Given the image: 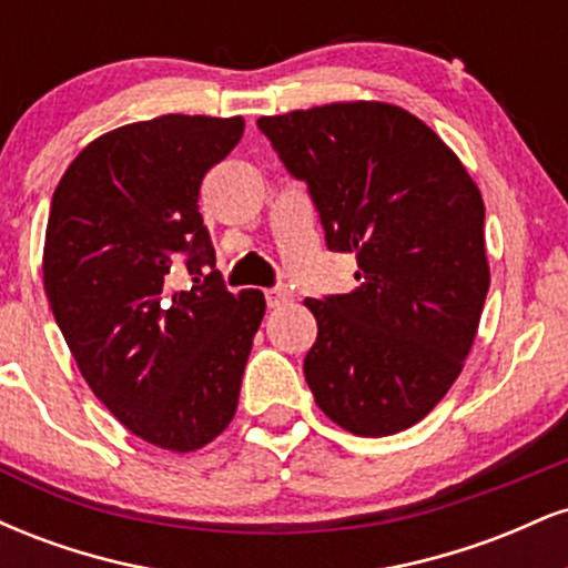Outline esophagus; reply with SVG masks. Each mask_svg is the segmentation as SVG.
Returning a JSON list of instances; mask_svg holds the SVG:
<instances>
[{
	"mask_svg": "<svg viewBox=\"0 0 568 568\" xmlns=\"http://www.w3.org/2000/svg\"><path fill=\"white\" fill-rule=\"evenodd\" d=\"M264 298L270 306H280V304H288L293 298V291L288 285H275V288H266Z\"/></svg>",
	"mask_w": 568,
	"mask_h": 568,
	"instance_id": "1",
	"label": "esophagus"
}]
</instances>
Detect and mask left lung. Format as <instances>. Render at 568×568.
Returning <instances> with one entry per match:
<instances>
[{"label": "left lung", "instance_id": "1", "mask_svg": "<svg viewBox=\"0 0 568 568\" xmlns=\"http://www.w3.org/2000/svg\"><path fill=\"white\" fill-rule=\"evenodd\" d=\"M304 181L328 251L355 253L352 293L306 298L315 403L338 427L382 438L438 406L473 347L488 293L484 200L459 158L406 109L331 103L262 116Z\"/></svg>", "mask_w": 568, "mask_h": 568}]
</instances>
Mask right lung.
Wrapping results in <instances>:
<instances>
[{
  "mask_svg": "<svg viewBox=\"0 0 568 568\" xmlns=\"http://www.w3.org/2000/svg\"><path fill=\"white\" fill-rule=\"evenodd\" d=\"M243 116L165 114L77 154L50 205L44 293L84 382L130 433L194 452L224 433L264 317L226 291L200 184L243 139ZM184 261L193 288L170 275Z\"/></svg>",
  "mask_w": 568,
  "mask_h": 568,
  "instance_id": "1",
  "label": "right lung"
}]
</instances>
